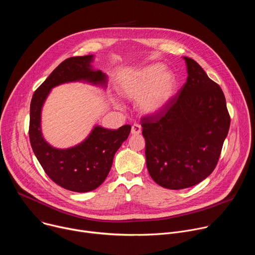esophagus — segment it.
<instances>
[{"mask_svg":"<svg viewBox=\"0 0 255 255\" xmlns=\"http://www.w3.org/2000/svg\"><path fill=\"white\" fill-rule=\"evenodd\" d=\"M131 133H132L133 135H137V134L141 133V126L138 125V124H134V125L132 126V128H131Z\"/></svg>","mask_w":255,"mask_h":255,"instance_id":"34e87169","label":"esophagus"}]
</instances>
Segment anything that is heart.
<instances>
[{
	"label": "heart",
	"instance_id": "1",
	"mask_svg": "<svg viewBox=\"0 0 255 255\" xmlns=\"http://www.w3.org/2000/svg\"><path fill=\"white\" fill-rule=\"evenodd\" d=\"M176 79L161 63L144 66L122 80L120 92L129 99H138V108L146 115L159 113L173 97Z\"/></svg>",
	"mask_w": 255,
	"mask_h": 255
}]
</instances>
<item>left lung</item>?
Segmentation results:
<instances>
[{
    "label": "left lung",
    "instance_id": "1",
    "mask_svg": "<svg viewBox=\"0 0 255 255\" xmlns=\"http://www.w3.org/2000/svg\"><path fill=\"white\" fill-rule=\"evenodd\" d=\"M187 83L159 113L141 120L148 172L170 190L201 183L215 169L230 127L220 86L190 57Z\"/></svg>",
    "mask_w": 255,
    "mask_h": 255
}]
</instances>
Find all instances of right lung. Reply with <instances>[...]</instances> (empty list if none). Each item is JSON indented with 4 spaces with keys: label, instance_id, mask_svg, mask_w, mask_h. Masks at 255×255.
I'll return each instance as SVG.
<instances>
[{
    "label": "right lung",
    "instance_id": "1",
    "mask_svg": "<svg viewBox=\"0 0 255 255\" xmlns=\"http://www.w3.org/2000/svg\"><path fill=\"white\" fill-rule=\"evenodd\" d=\"M93 57L75 56L62 61L34 92L30 104L29 138L34 154L56 185L77 193L91 192L104 183L116 151L131 131L130 125L117 130L96 126L86 140L66 149L54 148L44 140L41 133V110L52 88L79 81L106 86L107 76L92 68Z\"/></svg>",
    "mask_w": 255,
    "mask_h": 255
}]
</instances>
